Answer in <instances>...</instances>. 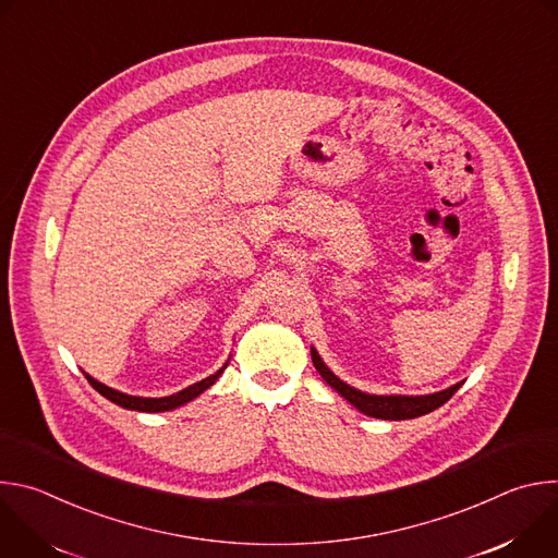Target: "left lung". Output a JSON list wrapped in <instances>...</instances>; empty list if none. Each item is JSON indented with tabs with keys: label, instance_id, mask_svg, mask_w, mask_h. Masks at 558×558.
Wrapping results in <instances>:
<instances>
[{
	"label": "left lung",
	"instance_id": "8db88e82",
	"mask_svg": "<svg viewBox=\"0 0 558 558\" xmlns=\"http://www.w3.org/2000/svg\"><path fill=\"white\" fill-rule=\"evenodd\" d=\"M311 360H313L315 371L323 375V379L331 388H336L344 397V400L351 402L360 413H364L368 417H377V420H390V422L415 420L420 415L433 413L435 409L444 407L463 384V381H457L454 386L439 390V392H430V395H368V392H362V390L349 386L338 375H333L313 347H311Z\"/></svg>",
	"mask_w": 558,
	"mask_h": 558
}]
</instances>
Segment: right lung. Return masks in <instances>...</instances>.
<instances>
[{"label":"right lung","mask_w":558,"mask_h":558,"mask_svg":"<svg viewBox=\"0 0 558 558\" xmlns=\"http://www.w3.org/2000/svg\"><path fill=\"white\" fill-rule=\"evenodd\" d=\"M225 368H227V362H225V366L218 368L214 375H209V377H205V379H201V381H196V384H192V386H187V388H183V390H179V392H174V395H168V397H136V395H128V392L114 390V388H110V386L97 381V379L90 377L88 373H86V379L90 381V386H93L95 390H99V392L106 397V400H110L112 404H117V407H121V409L138 411V413H163V411H172V409H179V407H183V404L196 400V397H198L203 390H207V388L222 375Z\"/></svg>","instance_id":"add662e5"}]
</instances>
